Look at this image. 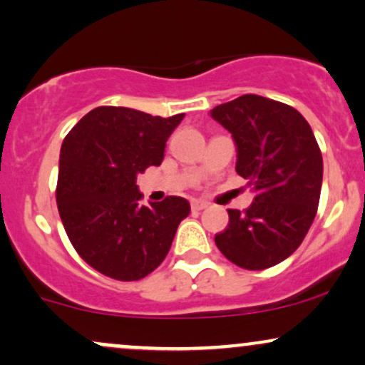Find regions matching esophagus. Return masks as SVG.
Returning a JSON list of instances; mask_svg holds the SVG:
<instances>
[{
	"mask_svg": "<svg viewBox=\"0 0 365 365\" xmlns=\"http://www.w3.org/2000/svg\"><path fill=\"white\" fill-rule=\"evenodd\" d=\"M209 205V202H205V200H192V209L194 210H202V209H205Z\"/></svg>",
	"mask_w": 365,
	"mask_h": 365,
	"instance_id": "1",
	"label": "esophagus"
}]
</instances>
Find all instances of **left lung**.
Wrapping results in <instances>:
<instances>
[{
    "label": "left lung",
    "mask_w": 365,
    "mask_h": 365,
    "mask_svg": "<svg viewBox=\"0 0 365 365\" xmlns=\"http://www.w3.org/2000/svg\"><path fill=\"white\" fill-rule=\"evenodd\" d=\"M210 117L231 133L236 173L257 192L245 212L227 210L217 248L241 269L277 265L302 243L318 210L323 158L313 130L296 108L260 95L217 105Z\"/></svg>",
    "instance_id": "left-lung-1"
}]
</instances>
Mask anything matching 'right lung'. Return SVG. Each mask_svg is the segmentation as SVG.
Masks as SVG:
<instances>
[{
    "label": "right lung",
    "instance_id": "right-lung-1",
    "mask_svg": "<svg viewBox=\"0 0 365 365\" xmlns=\"http://www.w3.org/2000/svg\"><path fill=\"white\" fill-rule=\"evenodd\" d=\"M185 113L163 118L127 107H96L61 146L56 200L74 250L117 280L151 274L190 214L183 197L140 204L138 175L160 166L166 140Z\"/></svg>",
    "mask_w": 365,
    "mask_h": 365
}]
</instances>
